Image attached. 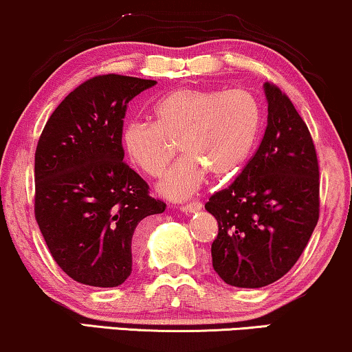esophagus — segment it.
<instances>
[{"instance_id":"esophagus-1","label":"esophagus","mask_w":352,"mask_h":352,"mask_svg":"<svg viewBox=\"0 0 352 352\" xmlns=\"http://www.w3.org/2000/svg\"><path fill=\"white\" fill-rule=\"evenodd\" d=\"M201 206H204V205H201L200 201H190V204L182 205L181 211H184L186 214H190V213H195V211H200Z\"/></svg>"}]
</instances>
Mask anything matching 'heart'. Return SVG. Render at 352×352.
Listing matches in <instances>:
<instances>
[{
  "instance_id": "b5f03b06",
  "label": "heart",
  "mask_w": 352,
  "mask_h": 352,
  "mask_svg": "<svg viewBox=\"0 0 352 352\" xmlns=\"http://www.w3.org/2000/svg\"><path fill=\"white\" fill-rule=\"evenodd\" d=\"M153 123L131 120L122 129V146L129 160L160 176L177 139L184 153L170 168L158 190L184 200L201 186L206 171L214 177L234 175L252 151L259 128V104L245 89L179 88L152 105Z\"/></svg>"
}]
</instances>
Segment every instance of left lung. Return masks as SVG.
<instances>
[{
    "label": "left lung",
    "mask_w": 352,
    "mask_h": 352,
    "mask_svg": "<svg viewBox=\"0 0 352 352\" xmlns=\"http://www.w3.org/2000/svg\"><path fill=\"white\" fill-rule=\"evenodd\" d=\"M267 126L258 151L205 208L218 221L213 269L226 283L261 288L293 267L319 221V163L292 100L264 83Z\"/></svg>",
    "instance_id": "left-lung-1"
}]
</instances>
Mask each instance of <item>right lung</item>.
I'll use <instances>...</instances> for the list:
<instances>
[{
  "mask_svg": "<svg viewBox=\"0 0 352 352\" xmlns=\"http://www.w3.org/2000/svg\"><path fill=\"white\" fill-rule=\"evenodd\" d=\"M157 81L94 76L67 96L47 120L35 152V218L67 276L110 288L133 269V235L166 205L123 162L126 105Z\"/></svg>",
  "mask_w": 352,
  "mask_h": 352,
  "instance_id": "add662e5",
  "label": "right lung"
}]
</instances>
